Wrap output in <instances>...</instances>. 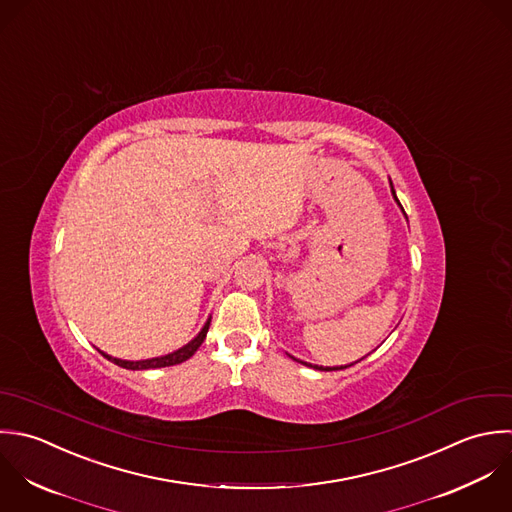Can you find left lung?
I'll use <instances>...</instances> for the list:
<instances>
[{
    "label": "left lung",
    "mask_w": 512,
    "mask_h": 512,
    "mask_svg": "<svg viewBox=\"0 0 512 512\" xmlns=\"http://www.w3.org/2000/svg\"><path fill=\"white\" fill-rule=\"evenodd\" d=\"M389 186H391V194H393V200L399 204V208H401V212L405 214V210H403V206H401V202H399V198H397V194H395V188H393V182H391V178H389ZM407 218V216H405ZM294 361H298V363H304V365H308V367H314V369H318V371H336V369H345V367H349V365H353V363H349V365H336V367H324V365H312V363H306V361H302V359H296L294 355H290ZM363 359V357H361ZM357 363V361H355Z\"/></svg>",
    "instance_id": "left-lung-1"
}]
</instances>
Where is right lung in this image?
<instances>
[{"mask_svg":"<svg viewBox=\"0 0 512 512\" xmlns=\"http://www.w3.org/2000/svg\"><path fill=\"white\" fill-rule=\"evenodd\" d=\"M210 328V318L206 320V324L202 326V330L196 334L194 340L188 341L186 345L174 349L167 355H159V357H151V359H139V361H129V359H119V357H113L105 351L99 349V353L103 357H107L109 361H113L115 365L119 367H125V369H133V371H143V369H157V367H169V365H176V363H182L186 359H190L194 355V351L202 345V341L206 340V332Z\"/></svg>","mask_w":512,"mask_h":512,"instance_id":"right-lung-1","label":"right lung"}]
</instances>
